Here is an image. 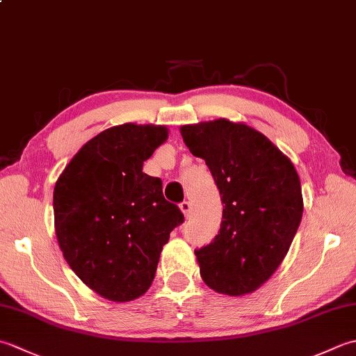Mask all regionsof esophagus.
<instances>
[{
    "instance_id": "obj_1",
    "label": "esophagus",
    "mask_w": 356,
    "mask_h": 356,
    "mask_svg": "<svg viewBox=\"0 0 356 356\" xmlns=\"http://www.w3.org/2000/svg\"><path fill=\"white\" fill-rule=\"evenodd\" d=\"M179 208H180V211H182L185 217H190V216H191V211H193V209H191V203H190V202L184 200V202L179 205Z\"/></svg>"
}]
</instances>
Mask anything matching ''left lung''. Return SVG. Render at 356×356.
I'll list each match as a JSON object with an SVG mask.
<instances>
[{
  "label": "left lung",
  "mask_w": 356,
  "mask_h": 356,
  "mask_svg": "<svg viewBox=\"0 0 356 356\" xmlns=\"http://www.w3.org/2000/svg\"><path fill=\"white\" fill-rule=\"evenodd\" d=\"M185 145L205 161L220 191L223 220L195 249L200 275L231 297L251 293L283 261L303 216L300 177L266 136L228 119L180 127Z\"/></svg>",
  "instance_id": "obj_1"
}]
</instances>
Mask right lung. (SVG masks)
<instances>
[{"mask_svg": "<svg viewBox=\"0 0 356 356\" xmlns=\"http://www.w3.org/2000/svg\"><path fill=\"white\" fill-rule=\"evenodd\" d=\"M163 125L124 124L90 139L58 177L53 213L65 261L90 289L125 303L148 291L170 232L184 223L162 180L142 171Z\"/></svg>", "mask_w": 356, "mask_h": 356, "instance_id": "right-lung-1", "label": "right lung"}]
</instances>
